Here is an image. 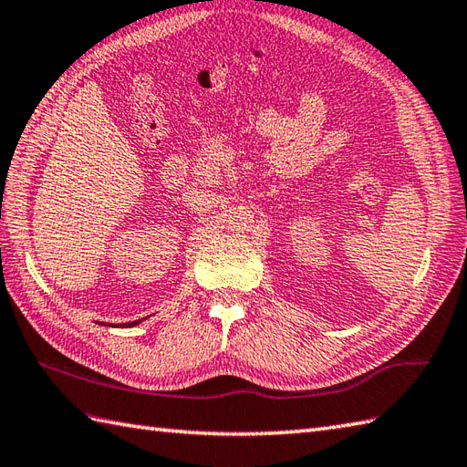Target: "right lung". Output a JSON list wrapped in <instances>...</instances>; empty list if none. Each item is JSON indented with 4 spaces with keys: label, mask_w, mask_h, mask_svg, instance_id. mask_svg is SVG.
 I'll return each mask as SVG.
<instances>
[{
    "label": "right lung",
    "mask_w": 467,
    "mask_h": 467,
    "mask_svg": "<svg viewBox=\"0 0 467 467\" xmlns=\"http://www.w3.org/2000/svg\"><path fill=\"white\" fill-rule=\"evenodd\" d=\"M132 325H136V321H132V323H126V325L122 323V327H132Z\"/></svg>",
    "instance_id": "right-lung-1"
}]
</instances>
